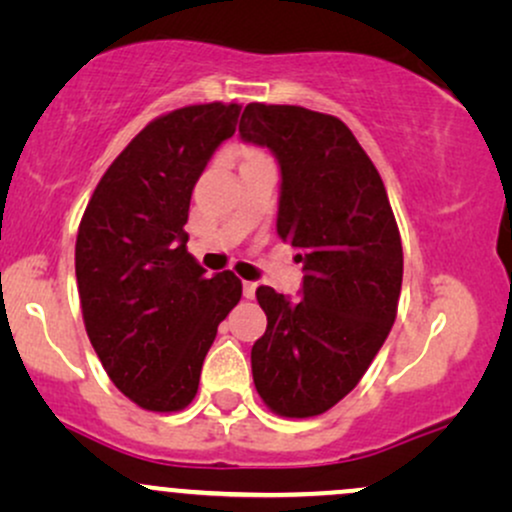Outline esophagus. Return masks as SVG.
I'll return each mask as SVG.
<instances>
[{
    "label": "esophagus",
    "instance_id": "esophagus-1",
    "mask_svg": "<svg viewBox=\"0 0 512 512\" xmlns=\"http://www.w3.org/2000/svg\"><path fill=\"white\" fill-rule=\"evenodd\" d=\"M255 291H257L255 281H243V296L245 298H255Z\"/></svg>",
    "mask_w": 512,
    "mask_h": 512
}]
</instances>
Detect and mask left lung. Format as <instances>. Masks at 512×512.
Instances as JSON below:
<instances>
[{
    "label": "left lung",
    "instance_id": "left-lung-1",
    "mask_svg": "<svg viewBox=\"0 0 512 512\" xmlns=\"http://www.w3.org/2000/svg\"><path fill=\"white\" fill-rule=\"evenodd\" d=\"M238 132L279 163L276 233L303 264L301 301L257 289L267 332L252 346V378L269 409L308 419L349 395L385 344L402 240L380 173L339 117L250 103Z\"/></svg>",
    "mask_w": 512,
    "mask_h": 512
}]
</instances>
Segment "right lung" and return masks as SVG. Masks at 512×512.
Returning a JSON list of instances; mask_svg holds the SVG:
<instances>
[{
  "mask_svg": "<svg viewBox=\"0 0 512 512\" xmlns=\"http://www.w3.org/2000/svg\"><path fill=\"white\" fill-rule=\"evenodd\" d=\"M243 105H187L149 122L93 190L76 236V284L93 349L149 411L185 409L243 284L187 252L192 190Z\"/></svg>",
  "mask_w": 512,
  "mask_h": 512,
  "instance_id": "1",
  "label": "right lung"
}]
</instances>
